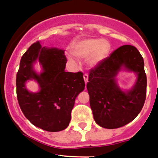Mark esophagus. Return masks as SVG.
<instances>
[{"label":"esophagus","mask_w":158,"mask_h":158,"mask_svg":"<svg viewBox=\"0 0 158 158\" xmlns=\"http://www.w3.org/2000/svg\"><path fill=\"white\" fill-rule=\"evenodd\" d=\"M83 78H84L85 82V83H87L88 80H89V75L86 74V73L84 74V75H83Z\"/></svg>","instance_id":"obj_1"}]
</instances>
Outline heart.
<instances>
[{
	"label": "heart",
	"instance_id": "heart-1",
	"mask_svg": "<svg viewBox=\"0 0 158 158\" xmlns=\"http://www.w3.org/2000/svg\"><path fill=\"white\" fill-rule=\"evenodd\" d=\"M111 45L109 41L101 39H86L77 41L71 47V53L76 57H87L90 66L98 65L108 57ZM69 60L75 63L73 57Z\"/></svg>",
	"mask_w": 158,
	"mask_h": 158
}]
</instances>
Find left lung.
<instances>
[{"label": "left lung", "mask_w": 158, "mask_h": 158, "mask_svg": "<svg viewBox=\"0 0 158 158\" xmlns=\"http://www.w3.org/2000/svg\"><path fill=\"white\" fill-rule=\"evenodd\" d=\"M122 66L138 74L135 86L127 93L119 89L115 80ZM86 86L96 123L106 129L127 125L137 117L145 101L147 78L143 57L134 46H121L89 70Z\"/></svg>", "instance_id": "1"}]
</instances>
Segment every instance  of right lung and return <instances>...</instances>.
I'll return each instance as SVG.
<instances>
[{
	"label": "right lung",
	"mask_w": 158,
	"mask_h": 158,
	"mask_svg": "<svg viewBox=\"0 0 158 158\" xmlns=\"http://www.w3.org/2000/svg\"><path fill=\"white\" fill-rule=\"evenodd\" d=\"M37 59L43 73L37 74L32 64ZM64 51L41 47L33 43L21 57L16 74V95L23 114L31 123L48 132H59L69 126L75 99L84 90L82 72H66ZM35 79L40 86L38 93H29L24 82Z\"/></svg>",
	"instance_id": "right-lung-1"
}]
</instances>
